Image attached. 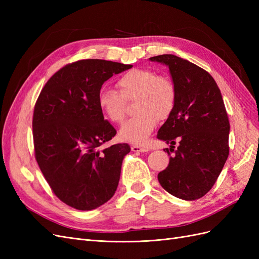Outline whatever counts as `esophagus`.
Here are the masks:
<instances>
[{
    "label": "esophagus",
    "mask_w": 259,
    "mask_h": 259,
    "mask_svg": "<svg viewBox=\"0 0 259 259\" xmlns=\"http://www.w3.org/2000/svg\"><path fill=\"white\" fill-rule=\"evenodd\" d=\"M149 150V148L144 145H133L132 146V151L134 152H146Z\"/></svg>",
    "instance_id": "1"
}]
</instances>
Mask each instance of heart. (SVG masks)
I'll list each match as a JSON object with an SVG mask.
<instances>
[{
    "label": "heart",
    "instance_id": "1",
    "mask_svg": "<svg viewBox=\"0 0 259 259\" xmlns=\"http://www.w3.org/2000/svg\"><path fill=\"white\" fill-rule=\"evenodd\" d=\"M119 93L107 86L100 88L98 107L109 121L121 124L126 115V101L135 99L137 113L121 128V137L130 143L143 144L159 121L168 119L176 100V85L167 75L156 74L150 69H132L116 81Z\"/></svg>",
    "mask_w": 259,
    "mask_h": 259
}]
</instances>
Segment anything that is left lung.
I'll return each instance as SVG.
<instances>
[{"label": "left lung", "mask_w": 259, "mask_h": 259, "mask_svg": "<svg viewBox=\"0 0 259 259\" xmlns=\"http://www.w3.org/2000/svg\"><path fill=\"white\" fill-rule=\"evenodd\" d=\"M150 60L168 67L177 90L174 111L156 136L171 145L164 149L168 155L174 152L159 183L176 198L198 200L214 186L229 155L230 124L221 90L204 69L175 55Z\"/></svg>", "instance_id": "8db88e82"}]
</instances>
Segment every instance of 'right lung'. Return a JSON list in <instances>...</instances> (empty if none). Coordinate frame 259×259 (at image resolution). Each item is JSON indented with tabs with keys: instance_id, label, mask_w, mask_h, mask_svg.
I'll return each instance as SVG.
<instances>
[{
	"instance_id": "right-lung-1",
	"label": "right lung",
	"mask_w": 259,
	"mask_h": 259,
	"mask_svg": "<svg viewBox=\"0 0 259 259\" xmlns=\"http://www.w3.org/2000/svg\"><path fill=\"white\" fill-rule=\"evenodd\" d=\"M132 67L77 60L58 70L37 97L32 119L35 160L54 194L73 208L99 207L119 185L131 148L116 144L101 149L116 131L104 119L97 95L104 82Z\"/></svg>"
}]
</instances>
